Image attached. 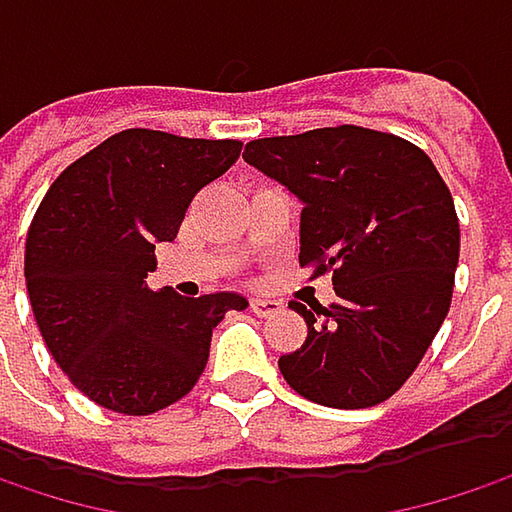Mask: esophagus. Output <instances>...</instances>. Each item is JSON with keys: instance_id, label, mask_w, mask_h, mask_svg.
Returning a JSON list of instances; mask_svg holds the SVG:
<instances>
[{"instance_id": "1", "label": "esophagus", "mask_w": 512, "mask_h": 512, "mask_svg": "<svg viewBox=\"0 0 512 512\" xmlns=\"http://www.w3.org/2000/svg\"><path fill=\"white\" fill-rule=\"evenodd\" d=\"M249 308L255 311L257 317H272V314L281 311V302H278V299H252Z\"/></svg>"}]
</instances>
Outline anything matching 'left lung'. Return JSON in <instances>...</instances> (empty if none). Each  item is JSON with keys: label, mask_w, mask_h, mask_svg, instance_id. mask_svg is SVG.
<instances>
[{"label": "left lung", "mask_w": 512, "mask_h": 512, "mask_svg": "<svg viewBox=\"0 0 512 512\" xmlns=\"http://www.w3.org/2000/svg\"><path fill=\"white\" fill-rule=\"evenodd\" d=\"M243 159L299 204V263L332 272L338 302L311 311L305 344L278 358L302 397L332 409L388 400L448 317L460 260L454 198L433 159L406 139L323 127L255 139Z\"/></svg>", "instance_id": "8db88e82"}]
</instances>
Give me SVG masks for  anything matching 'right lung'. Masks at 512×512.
Returning a JSON list of instances; mask_svg holds the SVG:
<instances>
[{"label":"right lung","mask_w":512,"mask_h":512,"mask_svg":"<svg viewBox=\"0 0 512 512\" xmlns=\"http://www.w3.org/2000/svg\"><path fill=\"white\" fill-rule=\"evenodd\" d=\"M240 151L231 139L124 130L44 195L26 237L29 302L58 367L103 409L151 415L189 394L225 311L249 308L234 290L183 299L145 281L195 192Z\"/></svg>","instance_id":"add662e5"}]
</instances>
